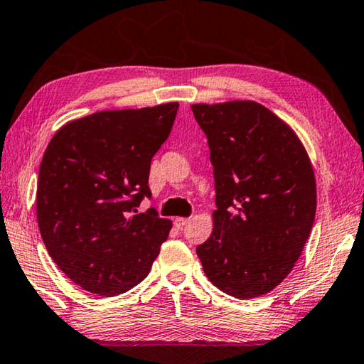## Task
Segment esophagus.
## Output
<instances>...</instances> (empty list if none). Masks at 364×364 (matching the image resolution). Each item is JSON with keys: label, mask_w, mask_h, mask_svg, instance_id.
<instances>
[{"label": "esophagus", "mask_w": 364, "mask_h": 364, "mask_svg": "<svg viewBox=\"0 0 364 364\" xmlns=\"http://www.w3.org/2000/svg\"><path fill=\"white\" fill-rule=\"evenodd\" d=\"M190 220H188V218H182V217H177L176 218V220H174V226H176V228L177 230H182L183 228V226L185 225H187Z\"/></svg>", "instance_id": "34e87169"}]
</instances>
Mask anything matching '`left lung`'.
<instances>
[{"label": "left lung", "instance_id": "obj_1", "mask_svg": "<svg viewBox=\"0 0 364 364\" xmlns=\"http://www.w3.org/2000/svg\"><path fill=\"white\" fill-rule=\"evenodd\" d=\"M214 166V230L198 245L205 276L239 299L282 282L312 231L317 183L303 142L269 109L250 100L191 105Z\"/></svg>", "mask_w": 364, "mask_h": 364}]
</instances>
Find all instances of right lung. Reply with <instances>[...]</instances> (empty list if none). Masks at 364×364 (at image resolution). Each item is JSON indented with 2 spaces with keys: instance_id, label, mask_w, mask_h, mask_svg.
I'll list each match as a JSON object with an SVG mask.
<instances>
[{
  "instance_id": "1",
  "label": "right lung",
  "mask_w": 364,
  "mask_h": 364,
  "mask_svg": "<svg viewBox=\"0 0 364 364\" xmlns=\"http://www.w3.org/2000/svg\"><path fill=\"white\" fill-rule=\"evenodd\" d=\"M179 102L101 111L65 123L39 166L36 214L49 255L74 284L97 296L138 285L173 222L150 198V161L168 139Z\"/></svg>"
}]
</instances>
